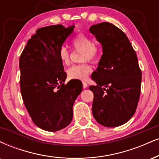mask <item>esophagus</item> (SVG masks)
Here are the masks:
<instances>
[{"instance_id":"obj_1","label":"esophagus","mask_w":159,"mask_h":159,"mask_svg":"<svg viewBox=\"0 0 159 159\" xmlns=\"http://www.w3.org/2000/svg\"><path fill=\"white\" fill-rule=\"evenodd\" d=\"M82 84H83V87L84 88V89H85V88L87 87V82L83 81H82Z\"/></svg>"}]
</instances>
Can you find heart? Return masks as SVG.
<instances>
[{
	"instance_id": "1",
	"label": "heart",
	"mask_w": 159,
	"mask_h": 159,
	"mask_svg": "<svg viewBox=\"0 0 159 159\" xmlns=\"http://www.w3.org/2000/svg\"><path fill=\"white\" fill-rule=\"evenodd\" d=\"M72 45L75 50L81 51V59L82 61L87 60L95 61L100 56L99 47L93 43V39L89 35L84 33L78 34L72 41ZM59 58L64 65H68L70 62V53L66 47H61L58 52ZM91 66L87 61L81 64L73 65L67 70V75L71 79L84 80L87 78Z\"/></svg>"
}]
</instances>
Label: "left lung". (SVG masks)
Here are the masks:
<instances>
[{
	"label": "left lung",
	"mask_w": 159,
	"mask_h": 159,
	"mask_svg": "<svg viewBox=\"0 0 159 159\" xmlns=\"http://www.w3.org/2000/svg\"><path fill=\"white\" fill-rule=\"evenodd\" d=\"M89 31L101 43V55L90 86L94 94L93 115L98 124L115 127L129 121L136 110L141 93V71L136 53L119 28L100 23Z\"/></svg>",
	"instance_id": "1"
}]
</instances>
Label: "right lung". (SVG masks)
Listing matches in <instances>:
<instances>
[{"mask_svg":"<svg viewBox=\"0 0 159 159\" xmlns=\"http://www.w3.org/2000/svg\"><path fill=\"white\" fill-rule=\"evenodd\" d=\"M75 26L52 25L38 29L27 41L20 56V92L32 121L46 131L67 127L72 119V107L82 91L70 81L58 52Z\"/></svg>","mask_w":159,"mask_h":159,"instance_id":"obj_1","label":"right lung"}]
</instances>
